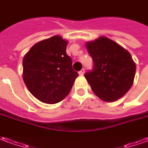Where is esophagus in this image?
Here are the masks:
<instances>
[{"mask_svg":"<svg viewBox=\"0 0 148 148\" xmlns=\"http://www.w3.org/2000/svg\"><path fill=\"white\" fill-rule=\"evenodd\" d=\"M84 73H85V69H82L81 71L78 72V74H79V75H81V76H82V75L84 74Z\"/></svg>","mask_w":148,"mask_h":148,"instance_id":"1","label":"esophagus"}]
</instances>
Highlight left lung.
<instances>
[{"label": "left lung", "instance_id": "obj_1", "mask_svg": "<svg viewBox=\"0 0 148 148\" xmlns=\"http://www.w3.org/2000/svg\"><path fill=\"white\" fill-rule=\"evenodd\" d=\"M94 69L84 74L93 92L105 102H114L127 94L134 82L136 66L127 50L102 36L86 43Z\"/></svg>", "mask_w": 148, "mask_h": 148}]
</instances>
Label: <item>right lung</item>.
I'll return each instance as SVG.
<instances>
[{
    "label": "right lung",
    "mask_w": 148,
    "mask_h": 148,
    "mask_svg": "<svg viewBox=\"0 0 148 148\" xmlns=\"http://www.w3.org/2000/svg\"><path fill=\"white\" fill-rule=\"evenodd\" d=\"M67 42L59 35L38 42L23 58V80L42 103L54 104L66 97L78 76L66 53Z\"/></svg>",
    "instance_id": "add662e5"
}]
</instances>
